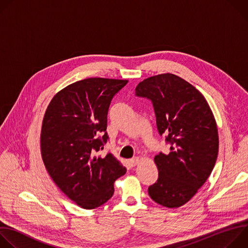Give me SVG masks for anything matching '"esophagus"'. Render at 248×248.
Wrapping results in <instances>:
<instances>
[{
  "label": "esophagus",
  "instance_id": "34e87169",
  "mask_svg": "<svg viewBox=\"0 0 248 248\" xmlns=\"http://www.w3.org/2000/svg\"><path fill=\"white\" fill-rule=\"evenodd\" d=\"M139 158L138 157H134V158H132L130 161H129V163H130V165L132 166V167H134V166H136L138 163H139Z\"/></svg>",
  "mask_w": 248,
  "mask_h": 248
}]
</instances>
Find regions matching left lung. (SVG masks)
Returning a JSON list of instances; mask_svg holds the SVG:
<instances>
[{"label":"left lung","mask_w":248,"mask_h":248,"mask_svg":"<svg viewBox=\"0 0 248 248\" xmlns=\"http://www.w3.org/2000/svg\"><path fill=\"white\" fill-rule=\"evenodd\" d=\"M135 93L152 101L158 130L170 143L169 154L154 157L159 176L148 194L164 207L179 208L196 194L215 166L219 134L213 112L200 91L172 74L145 78Z\"/></svg>","instance_id":"left-lung-1"}]
</instances>
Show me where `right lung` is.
<instances>
[{
	"label": "right lung",
	"instance_id": "obj_1",
	"mask_svg": "<svg viewBox=\"0 0 248 248\" xmlns=\"http://www.w3.org/2000/svg\"><path fill=\"white\" fill-rule=\"evenodd\" d=\"M126 79L85 78L60 90L45 112L41 155L57 186L77 205L94 209L114 194V183L126 171L112 154L97 152L107 142V115Z\"/></svg>",
	"mask_w": 248,
	"mask_h": 248
}]
</instances>
